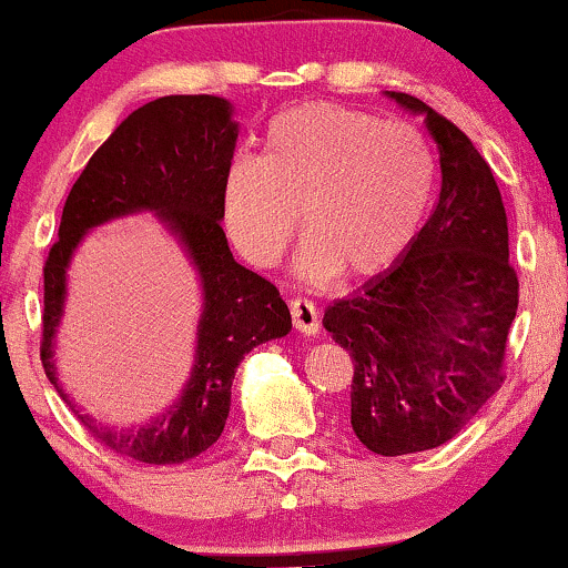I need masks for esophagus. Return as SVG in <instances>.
Listing matches in <instances>:
<instances>
[{"label": "esophagus", "instance_id": "obj_1", "mask_svg": "<svg viewBox=\"0 0 568 568\" xmlns=\"http://www.w3.org/2000/svg\"><path fill=\"white\" fill-rule=\"evenodd\" d=\"M291 320L293 327L302 333H317L320 331V312L317 306L306 298H293L291 302Z\"/></svg>", "mask_w": 568, "mask_h": 568}]
</instances>
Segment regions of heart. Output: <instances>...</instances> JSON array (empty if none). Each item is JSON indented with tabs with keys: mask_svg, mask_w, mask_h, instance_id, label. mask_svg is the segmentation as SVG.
Instances as JSON below:
<instances>
[{
	"mask_svg": "<svg viewBox=\"0 0 568 568\" xmlns=\"http://www.w3.org/2000/svg\"><path fill=\"white\" fill-rule=\"evenodd\" d=\"M436 184L426 134L405 121L306 102L266 126L262 155H241L222 182V227L245 262L272 266L298 230V270L323 283L384 275L418 237Z\"/></svg>",
	"mask_w": 568,
	"mask_h": 568,
	"instance_id": "heart-1",
	"label": "heart"
}]
</instances>
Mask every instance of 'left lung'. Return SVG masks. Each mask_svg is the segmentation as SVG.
Masks as SVG:
<instances>
[{
	"instance_id": "obj_1",
	"label": "left lung",
	"mask_w": 568,
	"mask_h": 568,
	"mask_svg": "<svg viewBox=\"0 0 568 568\" xmlns=\"http://www.w3.org/2000/svg\"><path fill=\"white\" fill-rule=\"evenodd\" d=\"M439 148V197L407 254L325 310V331L349 352L352 428L394 457L449 442L505 384V346L518 310L508 216L474 142L426 102Z\"/></svg>"
}]
</instances>
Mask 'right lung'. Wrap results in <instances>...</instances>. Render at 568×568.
<instances>
[{
    "label": "right lung",
    "mask_w": 568,
    "mask_h": 568,
    "mask_svg": "<svg viewBox=\"0 0 568 568\" xmlns=\"http://www.w3.org/2000/svg\"><path fill=\"white\" fill-rule=\"evenodd\" d=\"M235 142L237 124H232L227 100L169 94L145 102L113 129L73 182L58 241L47 254L39 357L68 405L53 378L51 336L62 311L67 258L89 226L132 210H159L202 272L207 304L199 326L196 367L175 409L153 427L129 435H115L79 416L102 447L136 463L172 466L206 453L224 432L237 362L254 346L291 331V312L280 291L232 258L219 222L222 182Z\"/></svg>",
    "instance_id": "add662e5"
}]
</instances>
